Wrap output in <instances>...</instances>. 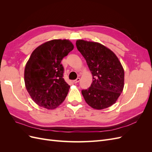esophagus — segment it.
Returning <instances> with one entry per match:
<instances>
[{
  "label": "esophagus",
  "instance_id": "esophagus-1",
  "mask_svg": "<svg viewBox=\"0 0 152 152\" xmlns=\"http://www.w3.org/2000/svg\"><path fill=\"white\" fill-rule=\"evenodd\" d=\"M80 80V78H77V79H75V80H73V83H74V84H77V83H78V82H79Z\"/></svg>",
  "mask_w": 152,
  "mask_h": 152
}]
</instances>
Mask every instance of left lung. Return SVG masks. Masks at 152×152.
Returning a JSON list of instances; mask_svg holds the SVG:
<instances>
[{
	"instance_id": "obj_1",
	"label": "left lung",
	"mask_w": 152,
	"mask_h": 152,
	"mask_svg": "<svg viewBox=\"0 0 152 152\" xmlns=\"http://www.w3.org/2000/svg\"><path fill=\"white\" fill-rule=\"evenodd\" d=\"M76 46L85 58L93 82L82 90L86 102L96 110L107 108L116 102L124 86V71L115 53L98 42L77 40Z\"/></svg>"
}]
</instances>
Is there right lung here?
Returning <instances> with one entry per match:
<instances>
[{
	"label": "right lung",
	"instance_id": "1",
	"mask_svg": "<svg viewBox=\"0 0 152 152\" xmlns=\"http://www.w3.org/2000/svg\"><path fill=\"white\" fill-rule=\"evenodd\" d=\"M73 48L70 40L55 39L32 52L25 68V84L30 97L40 107L54 109L66 97L70 87L63 79L61 61Z\"/></svg>",
	"mask_w": 152,
	"mask_h": 152
}]
</instances>
